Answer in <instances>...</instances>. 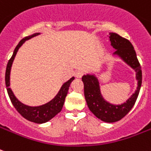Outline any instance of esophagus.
Here are the masks:
<instances>
[{
  "mask_svg": "<svg viewBox=\"0 0 151 151\" xmlns=\"http://www.w3.org/2000/svg\"><path fill=\"white\" fill-rule=\"evenodd\" d=\"M83 74H84V73H83L82 71H81V70H78V71H76V72H75V77H76V78H81V77L83 76Z\"/></svg>",
  "mask_w": 151,
  "mask_h": 151,
  "instance_id": "obj_1",
  "label": "esophagus"
}]
</instances>
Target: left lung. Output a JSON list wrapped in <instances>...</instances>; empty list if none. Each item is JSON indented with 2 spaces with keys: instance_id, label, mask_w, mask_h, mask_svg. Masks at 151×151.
<instances>
[{
  "instance_id": "left-lung-1",
  "label": "left lung",
  "mask_w": 151,
  "mask_h": 151,
  "mask_svg": "<svg viewBox=\"0 0 151 151\" xmlns=\"http://www.w3.org/2000/svg\"><path fill=\"white\" fill-rule=\"evenodd\" d=\"M109 35L111 45L116 49L114 54L118 55L136 72V78L138 80L137 90L126 103L115 106L103 99L99 91V81L96 77L92 75L83 76L82 81L84 83L85 100L89 110L101 121L112 123L122 119L135 105L142 84V70L131 42L115 33H110Z\"/></svg>"
}]
</instances>
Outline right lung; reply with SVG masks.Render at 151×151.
<instances>
[{
	"mask_svg": "<svg viewBox=\"0 0 151 151\" xmlns=\"http://www.w3.org/2000/svg\"><path fill=\"white\" fill-rule=\"evenodd\" d=\"M37 34H39L37 33V34H33L31 36L24 37L19 41V43L18 44V45L16 46V48H15V51L13 52V55L11 57V59L8 60V63L7 64L5 72V85L11 102H12L14 107L16 109L18 112L24 118H26L29 122H35V123H37V124H41V123L48 122L49 120L52 119V117H54L57 114H59L61 111L62 108L63 106L65 98H66V95H67L70 85L73 81L74 78L73 77L68 81H66L62 86L61 89L59 90V93L56 95V96L52 100H51L49 103H46L45 105L40 106H29L24 105L23 103L19 102L15 98V96L13 94L12 91L11 90L10 87H9L11 66H12L14 58H15L19 48H20V46L24 43L25 41L31 38L32 37L36 36Z\"/></svg>",
	"mask_w": 151,
	"mask_h": 151,
	"instance_id": "add662e5",
	"label": "right lung"
}]
</instances>
